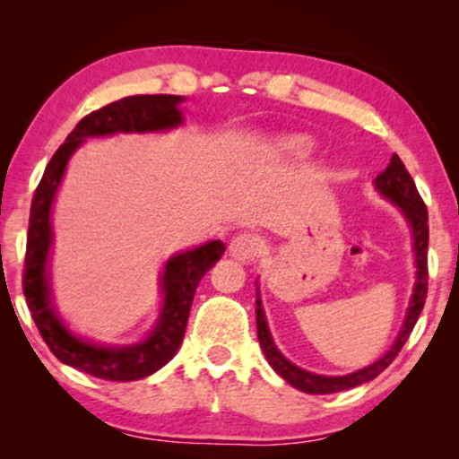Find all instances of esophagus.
<instances>
[{"label":"esophagus","mask_w":459,"mask_h":459,"mask_svg":"<svg viewBox=\"0 0 459 459\" xmlns=\"http://www.w3.org/2000/svg\"><path fill=\"white\" fill-rule=\"evenodd\" d=\"M263 250V240L261 236L253 234V231H244V234H238L230 244L231 256H236L238 261H253L255 256H259Z\"/></svg>","instance_id":"34e87169"}]
</instances>
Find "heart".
Segmentation results:
<instances>
[{"mask_svg": "<svg viewBox=\"0 0 459 459\" xmlns=\"http://www.w3.org/2000/svg\"><path fill=\"white\" fill-rule=\"evenodd\" d=\"M286 146L290 148L292 152H300V150H305V148H307V143H305L303 140H290V142L286 143Z\"/></svg>", "mask_w": 459, "mask_h": 459, "instance_id": "1", "label": "heart"}]
</instances>
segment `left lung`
Listing matches in <instances>:
<instances>
[{"label": "left lung", "instance_id": "obj_1", "mask_svg": "<svg viewBox=\"0 0 459 459\" xmlns=\"http://www.w3.org/2000/svg\"><path fill=\"white\" fill-rule=\"evenodd\" d=\"M376 187H378L380 194H385L386 198H391L394 204L401 206V211L405 212L407 221H410L413 230V248H416V265H418V284L416 290H413V299L410 305V311H407L403 330L397 338V342L393 344V349L378 359L372 366L359 369V372H353L349 376H317L311 372H305L281 357V353L275 349V344L269 336L265 316H263L261 300L256 297V334H259V342L263 353H265L269 366H272L275 372H278L286 382H290L294 388L303 393L311 394H330V393H341L347 391V388L359 386L363 382L374 380L376 376L385 372V369L391 366L394 357L399 355V351L403 349V344L410 338L413 325H416L420 313L424 309L426 294H429V211H426V204L422 196H420L416 184H413L410 171H407L403 162L397 154H393L388 167L382 171L378 178H376Z\"/></svg>", "mask_w": 459, "mask_h": 459}]
</instances>
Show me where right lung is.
I'll list each match as a JSON object with an SVG mask.
<instances>
[{"label":"right lung","mask_w":459,"mask_h":459,"mask_svg":"<svg viewBox=\"0 0 459 459\" xmlns=\"http://www.w3.org/2000/svg\"><path fill=\"white\" fill-rule=\"evenodd\" d=\"M184 98L156 93V96H129L102 108L90 112L79 121L66 142L56 150L48 162L46 173L37 186L30 203L27 253H24L22 290L27 297L30 317L49 351L62 363L81 369V372L112 382H131L146 378L160 369L178 353L184 332L190 317V307L203 275L221 259L225 244L221 240L209 242L204 247L187 250L173 256L162 273V290H165V307H162L159 325L146 341L135 347L106 349L83 342L74 338L60 319L56 317L49 305L46 261L52 228H49V206L58 190L62 173L71 154L85 137L108 135L115 131H154L169 129L181 123L178 104Z\"/></svg>","instance_id":"add662e5"}]
</instances>
